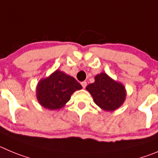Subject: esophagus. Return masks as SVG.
I'll use <instances>...</instances> for the list:
<instances>
[{
    "label": "esophagus",
    "instance_id": "34e87169",
    "mask_svg": "<svg viewBox=\"0 0 158 158\" xmlns=\"http://www.w3.org/2000/svg\"><path fill=\"white\" fill-rule=\"evenodd\" d=\"M81 85H82V87H83V88H85L87 86V82L86 81H82L81 83Z\"/></svg>",
    "mask_w": 158,
    "mask_h": 158
}]
</instances>
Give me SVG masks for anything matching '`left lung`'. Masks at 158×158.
Returning a JSON list of instances; mask_svg holds the SVG:
<instances>
[{
  "mask_svg": "<svg viewBox=\"0 0 158 158\" xmlns=\"http://www.w3.org/2000/svg\"><path fill=\"white\" fill-rule=\"evenodd\" d=\"M98 106L106 111H114L123 104L127 96L125 87L106 73L94 77V82L86 87Z\"/></svg>",
  "mask_w": 158,
  "mask_h": 158,
  "instance_id": "left-lung-1",
  "label": "left lung"
}]
</instances>
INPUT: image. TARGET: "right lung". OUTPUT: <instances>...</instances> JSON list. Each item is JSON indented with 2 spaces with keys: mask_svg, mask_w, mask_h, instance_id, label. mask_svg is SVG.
I'll return each mask as SVG.
<instances>
[{
  "mask_svg": "<svg viewBox=\"0 0 158 158\" xmlns=\"http://www.w3.org/2000/svg\"><path fill=\"white\" fill-rule=\"evenodd\" d=\"M81 88L73 77L56 70L50 76L40 81L36 87V98L42 106L56 110L64 107L71 94Z\"/></svg>",
  "mask_w": 158,
  "mask_h": 158,
  "instance_id": "add662e5",
  "label": "right lung"
}]
</instances>
